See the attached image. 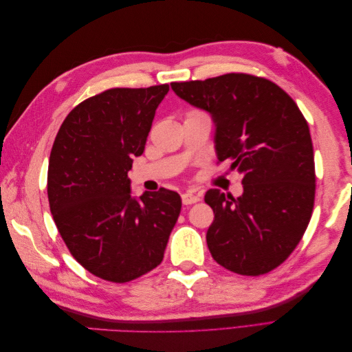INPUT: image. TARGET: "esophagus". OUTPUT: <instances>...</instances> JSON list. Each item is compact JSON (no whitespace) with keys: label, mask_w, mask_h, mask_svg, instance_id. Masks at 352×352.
<instances>
[{"label":"esophagus","mask_w":352,"mask_h":352,"mask_svg":"<svg viewBox=\"0 0 352 352\" xmlns=\"http://www.w3.org/2000/svg\"><path fill=\"white\" fill-rule=\"evenodd\" d=\"M199 199H201V198H199V195L192 194V192H185V194L182 195V202H184V206L195 204V202H198Z\"/></svg>","instance_id":"esophagus-1"}]
</instances>
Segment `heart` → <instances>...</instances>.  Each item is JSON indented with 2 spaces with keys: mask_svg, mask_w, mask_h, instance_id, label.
Returning a JSON list of instances; mask_svg holds the SVG:
<instances>
[{
  "mask_svg": "<svg viewBox=\"0 0 352 352\" xmlns=\"http://www.w3.org/2000/svg\"><path fill=\"white\" fill-rule=\"evenodd\" d=\"M192 113H195V111H192Z\"/></svg>",
  "mask_w": 352,
  "mask_h": 352,
  "instance_id": "b5f03b06",
  "label": "heart"
}]
</instances>
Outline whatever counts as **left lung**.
I'll return each instance as SVG.
<instances>
[{
  "mask_svg": "<svg viewBox=\"0 0 352 352\" xmlns=\"http://www.w3.org/2000/svg\"><path fill=\"white\" fill-rule=\"evenodd\" d=\"M177 97L216 123L219 163L242 175L243 194L210 189L214 211L208 250L220 265L260 276L280 265L310 223L316 168L310 129L295 101L274 82L248 73L172 82Z\"/></svg>",
  "mask_w": 352,
  "mask_h": 352,
  "instance_id": "1",
  "label": "left lung"
}]
</instances>
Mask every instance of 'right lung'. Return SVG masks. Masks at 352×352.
Returning a JSON list of instances; mask_svg holds the SVG:
<instances>
[{
	"mask_svg": "<svg viewBox=\"0 0 352 352\" xmlns=\"http://www.w3.org/2000/svg\"><path fill=\"white\" fill-rule=\"evenodd\" d=\"M168 85L111 88L61 123L48 163L51 214L73 258L100 279L126 283L163 261L182 201L160 188L131 197L133 157L144 153Z\"/></svg>",
	"mask_w": 352,
	"mask_h": 352,
	"instance_id": "right-lung-1",
	"label": "right lung"
}]
</instances>
